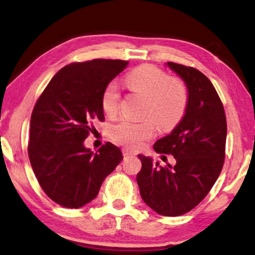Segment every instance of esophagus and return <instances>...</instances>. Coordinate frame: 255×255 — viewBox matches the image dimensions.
<instances>
[{
	"mask_svg": "<svg viewBox=\"0 0 255 255\" xmlns=\"http://www.w3.org/2000/svg\"><path fill=\"white\" fill-rule=\"evenodd\" d=\"M122 152H123V156L126 157V158H128V157H131V156H135V154H136V152H134V151H132V150L127 149V148L122 149Z\"/></svg>",
	"mask_w": 255,
	"mask_h": 255,
	"instance_id": "esophagus-1",
	"label": "esophagus"
}]
</instances>
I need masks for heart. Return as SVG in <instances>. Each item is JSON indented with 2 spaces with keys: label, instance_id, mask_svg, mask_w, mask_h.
Instances as JSON below:
<instances>
[{
  "label": "heart",
  "instance_id": "obj_1",
  "mask_svg": "<svg viewBox=\"0 0 255 255\" xmlns=\"http://www.w3.org/2000/svg\"><path fill=\"white\" fill-rule=\"evenodd\" d=\"M126 83L132 92L147 98L144 116L152 118L163 131H170L182 120L188 107L189 93L186 85L179 78L170 77L167 72L155 65L144 64L129 72L126 76ZM120 99L118 85L115 82L109 83L101 95V108L107 116L116 115ZM152 121L122 119L112 126L111 136L119 144L138 148L155 135L156 126Z\"/></svg>",
  "mask_w": 255,
  "mask_h": 255
}]
</instances>
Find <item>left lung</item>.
Segmentation results:
<instances>
[{"label":"left lung","mask_w":255,"mask_h":255,"mask_svg":"<svg viewBox=\"0 0 255 255\" xmlns=\"http://www.w3.org/2000/svg\"><path fill=\"white\" fill-rule=\"evenodd\" d=\"M167 65L184 81L189 101L182 120L170 134L157 140L154 149L172 155L175 165L163 168L138 155L142 169L136 181L140 196L152 211L180 216L204 200L222 172L227 122L222 100L203 73L173 62Z\"/></svg>","instance_id":"obj_1"}]
</instances>
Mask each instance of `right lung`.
I'll list each match as a JSON object with an SVG mask.
<instances>
[{"mask_svg": "<svg viewBox=\"0 0 255 255\" xmlns=\"http://www.w3.org/2000/svg\"><path fill=\"white\" fill-rule=\"evenodd\" d=\"M128 63L106 59L71 63L56 73L37 100L28 156L43 192L61 206L80 208L93 201L123 159L110 142L94 154L84 140L95 121L105 120L101 95Z\"/></svg>", "mask_w": 255, "mask_h": 255, "instance_id": "1", "label": "right lung"}]
</instances>
